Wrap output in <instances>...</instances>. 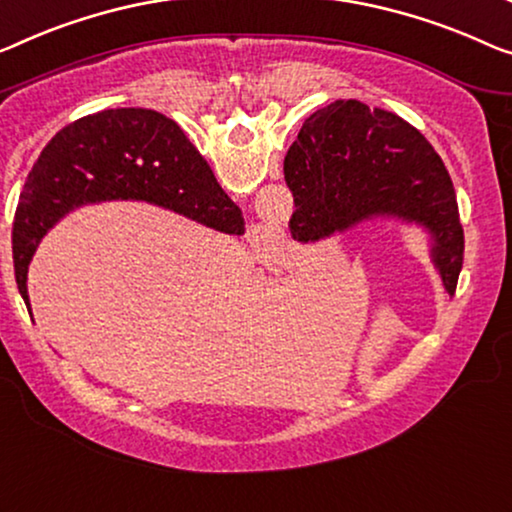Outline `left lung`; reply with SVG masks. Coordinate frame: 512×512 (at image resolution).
<instances>
[{"label":"left lung","instance_id":"obj_1","mask_svg":"<svg viewBox=\"0 0 512 512\" xmlns=\"http://www.w3.org/2000/svg\"><path fill=\"white\" fill-rule=\"evenodd\" d=\"M299 140L285 158L294 239L322 241L375 218L418 225L453 296L464 232L453 181L425 135L398 114L349 98L310 114Z\"/></svg>","mask_w":512,"mask_h":512}]
</instances>
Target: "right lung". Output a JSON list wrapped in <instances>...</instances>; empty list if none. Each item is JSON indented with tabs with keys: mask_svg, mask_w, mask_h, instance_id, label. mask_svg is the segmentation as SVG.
Returning a JSON list of instances; mask_svg holds the SVG:
<instances>
[{
	"mask_svg": "<svg viewBox=\"0 0 512 512\" xmlns=\"http://www.w3.org/2000/svg\"><path fill=\"white\" fill-rule=\"evenodd\" d=\"M112 200L149 202L213 230L243 234L241 209L172 119L144 108L87 114L45 144L15 209V282L29 315L27 271L43 236L73 209Z\"/></svg>",
	"mask_w": 512,
	"mask_h": 512,
	"instance_id": "add662e5",
	"label": "right lung"
}]
</instances>
